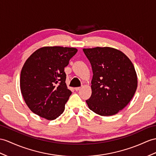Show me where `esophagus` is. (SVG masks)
Listing matches in <instances>:
<instances>
[{
	"instance_id": "esophagus-1",
	"label": "esophagus",
	"mask_w": 156,
	"mask_h": 156,
	"mask_svg": "<svg viewBox=\"0 0 156 156\" xmlns=\"http://www.w3.org/2000/svg\"><path fill=\"white\" fill-rule=\"evenodd\" d=\"M81 89V87H75V90H76V91H77V90H79Z\"/></svg>"
}]
</instances>
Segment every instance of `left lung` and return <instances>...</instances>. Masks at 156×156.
Masks as SVG:
<instances>
[{"label":"left lung","mask_w":156,"mask_h":156,"mask_svg":"<svg viewBox=\"0 0 156 156\" xmlns=\"http://www.w3.org/2000/svg\"><path fill=\"white\" fill-rule=\"evenodd\" d=\"M93 70L92 94L86 102L101 116L116 115L131 101L137 89L134 67L124 53L104 47L83 49Z\"/></svg>","instance_id":"obj_1"}]
</instances>
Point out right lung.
<instances>
[{
  "mask_svg": "<svg viewBox=\"0 0 156 156\" xmlns=\"http://www.w3.org/2000/svg\"><path fill=\"white\" fill-rule=\"evenodd\" d=\"M77 52L74 48L44 47L26 61L20 73V90L26 104L36 115L52 120L63 112L71 94L64 68Z\"/></svg>",
  "mask_w": 156,
  "mask_h": 156,
  "instance_id": "add662e5",
  "label": "right lung"
}]
</instances>
